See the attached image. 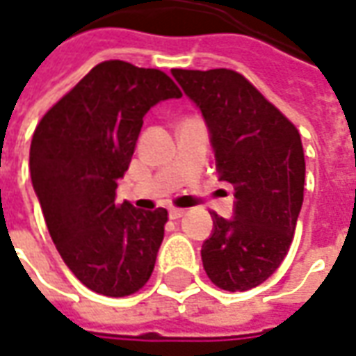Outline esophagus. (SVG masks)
<instances>
[{
  "instance_id": "obj_1",
  "label": "esophagus",
  "mask_w": 356,
  "mask_h": 356,
  "mask_svg": "<svg viewBox=\"0 0 356 356\" xmlns=\"http://www.w3.org/2000/svg\"><path fill=\"white\" fill-rule=\"evenodd\" d=\"M183 214H185V210L183 209H175V207H173V209H169V218L171 220H179Z\"/></svg>"
}]
</instances>
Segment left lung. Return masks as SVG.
Listing matches in <instances>:
<instances>
[{
  "label": "left lung",
  "mask_w": 356,
  "mask_h": 356,
  "mask_svg": "<svg viewBox=\"0 0 356 356\" xmlns=\"http://www.w3.org/2000/svg\"><path fill=\"white\" fill-rule=\"evenodd\" d=\"M171 74L200 108L216 171L236 191L234 218L210 212L202 267L218 289H255L279 269L294 238L306 175L298 128L234 70Z\"/></svg>",
  "instance_id": "obj_1"
}]
</instances>
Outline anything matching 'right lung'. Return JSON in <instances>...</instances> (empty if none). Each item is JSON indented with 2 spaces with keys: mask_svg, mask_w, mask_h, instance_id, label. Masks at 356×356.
I'll list each match as a JSON object with an SVG mask.
<instances>
[{
  "mask_svg": "<svg viewBox=\"0 0 356 356\" xmlns=\"http://www.w3.org/2000/svg\"><path fill=\"white\" fill-rule=\"evenodd\" d=\"M183 95L161 70L97 64L48 108L31 142V179L58 253L87 289L128 296L152 277L168 210L117 204L144 115Z\"/></svg>",
  "mask_w": 356,
  "mask_h": 356,
  "instance_id": "add662e5",
  "label": "right lung"
}]
</instances>
